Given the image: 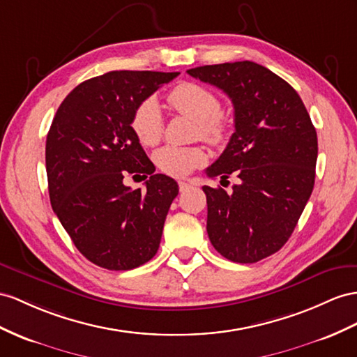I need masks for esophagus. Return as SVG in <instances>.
Returning <instances> with one entry per match:
<instances>
[{"instance_id": "34e87169", "label": "esophagus", "mask_w": 357, "mask_h": 357, "mask_svg": "<svg viewBox=\"0 0 357 357\" xmlns=\"http://www.w3.org/2000/svg\"><path fill=\"white\" fill-rule=\"evenodd\" d=\"M188 188H191V184H190V182L179 181V191H182V193H184V191H187Z\"/></svg>"}]
</instances>
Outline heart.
Segmentation results:
<instances>
[{"label":"heart","mask_w":357,"mask_h":357,"mask_svg":"<svg viewBox=\"0 0 357 357\" xmlns=\"http://www.w3.org/2000/svg\"><path fill=\"white\" fill-rule=\"evenodd\" d=\"M169 107L196 122V137L209 144H220L227 134V123L220 113L222 102L213 90L197 83L184 81L172 87L167 93ZM131 126L137 139L144 146H153L161 140L164 122L161 109L153 99H144L135 107ZM155 164L170 176H185L205 162V152L190 146H164L155 152Z\"/></svg>","instance_id":"heart-1"}]
</instances>
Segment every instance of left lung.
<instances>
[{
  "instance_id": "1",
  "label": "left lung",
  "mask_w": 357,
  "mask_h": 357,
  "mask_svg": "<svg viewBox=\"0 0 357 357\" xmlns=\"http://www.w3.org/2000/svg\"><path fill=\"white\" fill-rule=\"evenodd\" d=\"M188 75L222 89L234 105L235 132L205 173L240 178L232 193L202 187L206 231L226 259L253 264L282 249L314 190L317 131L297 91L253 61L188 69Z\"/></svg>"
}]
</instances>
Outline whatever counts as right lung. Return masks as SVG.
<instances>
[{"label":"right lung","mask_w":357,"mask_h":357,"mask_svg":"<svg viewBox=\"0 0 357 357\" xmlns=\"http://www.w3.org/2000/svg\"><path fill=\"white\" fill-rule=\"evenodd\" d=\"M179 72L113 70L77 86L60 104L47 137L48 190L54 213L90 262L132 270L160 248L178 184L143 151L131 126L135 107ZM143 174L144 190L123 184Z\"/></svg>","instance_id":"1"}]
</instances>
